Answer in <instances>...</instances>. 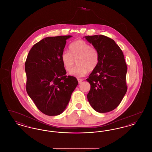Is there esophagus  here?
Returning <instances> with one entry per match:
<instances>
[{
    "mask_svg": "<svg viewBox=\"0 0 152 152\" xmlns=\"http://www.w3.org/2000/svg\"><path fill=\"white\" fill-rule=\"evenodd\" d=\"M77 80L79 81V83H81L83 81V79H77Z\"/></svg>",
    "mask_w": 152,
    "mask_h": 152,
    "instance_id": "1",
    "label": "esophagus"
}]
</instances>
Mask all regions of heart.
I'll return each instance as SVG.
<instances>
[{"instance_id":"b5f03b06","label":"heart","mask_w":152,"mask_h":152,"mask_svg":"<svg viewBox=\"0 0 152 152\" xmlns=\"http://www.w3.org/2000/svg\"><path fill=\"white\" fill-rule=\"evenodd\" d=\"M77 60L78 66L71 72V75L77 77L84 76L88 72H92L99 63L98 51L86 41L78 40L69 46V51H63L61 61L65 70L70 72Z\"/></svg>"}]
</instances>
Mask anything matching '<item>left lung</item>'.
Returning a JSON list of instances; mask_svg holds the SVG:
<instances>
[{
    "instance_id": "1",
    "label": "left lung",
    "mask_w": 152,
    "mask_h": 152,
    "mask_svg": "<svg viewBox=\"0 0 152 152\" xmlns=\"http://www.w3.org/2000/svg\"><path fill=\"white\" fill-rule=\"evenodd\" d=\"M83 37L94 45L99 55V64L87 79L91 85L88 100L97 112H110L118 106L127 91V66L123 51L107 36Z\"/></svg>"
}]
</instances>
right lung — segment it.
I'll list each match as a JSON object with an SVG mask.
<instances>
[{"label":"right lung","mask_w":152,"mask_h":152,"mask_svg":"<svg viewBox=\"0 0 152 152\" xmlns=\"http://www.w3.org/2000/svg\"><path fill=\"white\" fill-rule=\"evenodd\" d=\"M72 36L44 38L32 47L25 63L27 92L38 109L48 116L64 111L79 83L76 77L65 75L61 61L66 40Z\"/></svg>","instance_id":"1"}]
</instances>
